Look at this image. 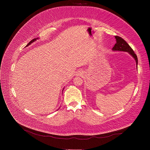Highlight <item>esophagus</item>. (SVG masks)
I'll return each mask as SVG.
<instances>
[{
  "label": "esophagus",
  "instance_id": "1",
  "mask_svg": "<svg viewBox=\"0 0 150 150\" xmlns=\"http://www.w3.org/2000/svg\"><path fill=\"white\" fill-rule=\"evenodd\" d=\"M83 74V72L82 71H78V72H76V75L77 76H81Z\"/></svg>",
  "mask_w": 150,
  "mask_h": 150
}]
</instances>
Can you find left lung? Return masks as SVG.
<instances>
[{
  "instance_id": "8db88e82",
  "label": "left lung",
  "mask_w": 150,
  "mask_h": 150,
  "mask_svg": "<svg viewBox=\"0 0 150 150\" xmlns=\"http://www.w3.org/2000/svg\"><path fill=\"white\" fill-rule=\"evenodd\" d=\"M115 38L116 39V44L113 47L112 50L113 51H122V52H128L136 60V65H137V69L138 59H137V55L135 54L134 52L133 51V50L132 49L131 47L121 37H119L118 36H115Z\"/></svg>"
}]
</instances>
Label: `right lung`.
I'll list each match as a JSON object with an SVG mask.
<instances>
[{
	"mask_svg": "<svg viewBox=\"0 0 150 150\" xmlns=\"http://www.w3.org/2000/svg\"><path fill=\"white\" fill-rule=\"evenodd\" d=\"M38 39H39V38H35V39H32V40H31V41H30V42H29V43H28V44L26 45V47H28V46L30 44H31V43H33V42L36 41ZM63 90H64V89H62V91H63Z\"/></svg>",
	"mask_w": 150,
	"mask_h": 150,
	"instance_id": "add662e5",
	"label": "right lung"
}]
</instances>
